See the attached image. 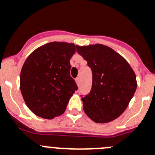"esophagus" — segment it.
<instances>
[{"mask_svg":"<svg viewBox=\"0 0 155 155\" xmlns=\"http://www.w3.org/2000/svg\"><path fill=\"white\" fill-rule=\"evenodd\" d=\"M75 81H76L77 84H79V83H80V78H77L75 79Z\"/></svg>","mask_w":155,"mask_h":155,"instance_id":"34e87169","label":"esophagus"}]
</instances>
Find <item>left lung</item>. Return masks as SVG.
Returning a JSON list of instances; mask_svg holds the SVG:
<instances>
[{
	"mask_svg": "<svg viewBox=\"0 0 155 155\" xmlns=\"http://www.w3.org/2000/svg\"><path fill=\"white\" fill-rule=\"evenodd\" d=\"M77 51L87 61L93 74L91 91L81 98L85 114L95 123L117 118L135 93L134 70L121 55L106 45H77Z\"/></svg>",
	"mask_w": 155,
	"mask_h": 155,
	"instance_id": "8db88e82",
	"label": "left lung"
}]
</instances>
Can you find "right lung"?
<instances>
[{"instance_id": "1", "label": "right lung", "mask_w": 155, "mask_h": 155, "mask_svg": "<svg viewBox=\"0 0 155 155\" xmlns=\"http://www.w3.org/2000/svg\"><path fill=\"white\" fill-rule=\"evenodd\" d=\"M73 43L54 41L35 49L26 59L20 76L25 104L37 116L53 119L61 115L78 90L70 75Z\"/></svg>"}]
</instances>
